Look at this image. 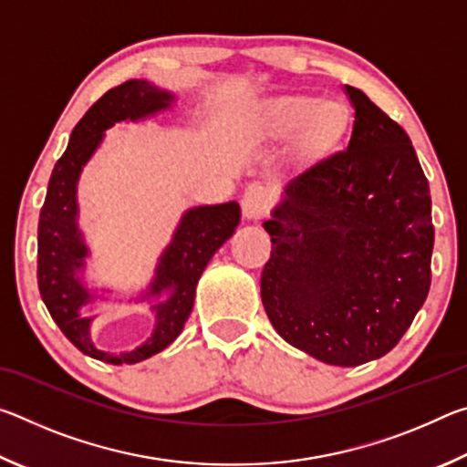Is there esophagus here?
Segmentation results:
<instances>
[{"instance_id": "esophagus-1", "label": "esophagus", "mask_w": 467, "mask_h": 467, "mask_svg": "<svg viewBox=\"0 0 467 467\" xmlns=\"http://www.w3.org/2000/svg\"><path fill=\"white\" fill-rule=\"evenodd\" d=\"M272 193L262 183H251L243 193V214L249 220H259L270 212Z\"/></svg>"}]
</instances>
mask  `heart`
<instances>
[{
    "label": "heart",
    "mask_w": 467,
    "mask_h": 467,
    "mask_svg": "<svg viewBox=\"0 0 467 467\" xmlns=\"http://www.w3.org/2000/svg\"><path fill=\"white\" fill-rule=\"evenodd\" d=\"M350 113L339 102H323L317 97H284L265 110L262 128L270 136H292L303 130L305 148H327L337 144L348 131Z\"/></svg>",
    "instance_id": "b5f03b06"
}]
</instances>
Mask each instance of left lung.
Returning a JSON list of instances; mask_svg holds the SVG:
<instances>
[{"mask_svg": "<svg viewBox=\"0 0 467 467\" xmlns=\"http://www.w3.org/2000/svg\"><path fill=\"white\" fill-rule=\"evenodd\" d=\"M350 144L300 172L264 223L272 255L262 300L298 350L358 367L395 348L431 288V192L412 141L365 92L346 86Z\"/></svg>", "mask_w": 467, "mask_h": 467, "instance_id": "left-lung-1", "label": "left lung"}]
</instances>
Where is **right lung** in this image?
I'll return each mask as SVG.
<instances>
[{
    "label": "right lung",
    "mask_w": 467,
    "mask_h": 467,
    "mask_svg": "<svg viewBox=\"0 0 467 467\" xmlns=\"http://www.w3.org/2000/svg\"><path fill=\"white\" fill-rule=\"evenodd\" d=\"M171 100L169 92L140 80H130L102 94L78 121L67 150L55 164L38 216L36 280L43 303L63 336L78 350L110 365H133L175 342L193 309L197 280L212 255L228 241L241 220V210L234 202L189 210L181 220L171 247L161 257L156 278L148 292V295H161L162 290H171L169 300L154 306L158 315L154 336L138 350L123 352L119 357L100 352L92 346L88 336L92 317L80 315V306L88 303L90 295L76 278V272L80 270L86 257V244L76 228L78 177L100 144L102 131L117 121L140 119L167 109Z\"/></svg>",
    "instance_id": "obj_1"
}]
</instances>
